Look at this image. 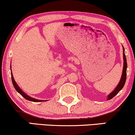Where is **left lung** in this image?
Listing matches in <instances>:
<instances>
[{
    "instance_id": "obj_1",
    "label": "left lung",
    "mask_w": 135,
    "mask_h": 135,
    "mask_svg": "<svg viewBox=\"0 0 135 135\" xmlns=\"http://www.w3.org/2000/svg\"><path fill=\"white\" fill-rule=\"evenodd\" d=\"M123 60H124V64H123V73H122V78H121V80L120 81V83L118 85L117 88L114 90L112 93H110V95L108 96V100H110V99L113 98L116 95H117L118 93V92L120 91L122 89L123 87L124 86V83H125L126 79H127V59H126L125 54H124V47L123 48Z\"/></svg>"
}]
</instances>
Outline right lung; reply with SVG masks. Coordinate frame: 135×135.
Here are the masks:
<instances>
[{
    "instance_id": "1",
    "label": "right lung",
    "mask_w": 135,
    "mask_h": 135,
    "mask_svg": "<svg viewBox=\"0 0 135 135\" xmlns=\"http://www.w3.org/2000/svg\"><path fill=\"white\" fill-rule=\"evenodd\" d=\"M11 77H12V83H13V86H14L15 89L17 91L18 93H20V95H22V97H23V98L26 99L27 100H29V101H32V102H44V100H37V99H35V98H32V97H30L29 96H28V95L25 94L24 92L22 91V90L20 89L19 88V86H18L16 82H15L14 78H13V75L12 73H11Z\"/></svg>"
}]
</instances>
